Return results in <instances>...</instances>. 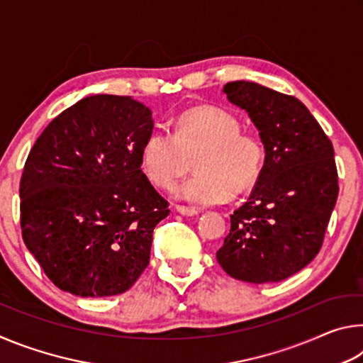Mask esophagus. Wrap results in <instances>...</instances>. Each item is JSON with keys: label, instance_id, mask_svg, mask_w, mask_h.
I'll use <instances>...</instances> for the list:
<instances>
[{"label": "esophagus", "instance_id": "34e87169", "mask_svg": "<svg viewBox=\"0 0 363 363\" xmlns=\"http://www.w3.org/2000/svg\"><path fill=\"white\" fill-rule=\"evenodd\" d=\"M176 210L177 213L184 214V216H196V214H199V210H195V208H190V206H184V205H177Z\"/></svg>", "mask_w": 363, "mask_h": 363}]
</instances>
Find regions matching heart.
I'll list each match as a JSON object with an SVG mask.
<instances>
[{
	"mask_svg": "<svg viewBox=\"0 0 363 363\" xmlns=\"http://www.w3.org/2000/svg\"><path fill=\"white\" fill-rule=\"evenodd\" d=\"M242 123L229 110L199 106L182 112L174 131L153 130L140 149V163L157 187L171 190L192 169L196 176L177 187L179 199L214 205L253 186L266 150L255 134L240 133Z\"/></svg>",
	"mask_w": 363,
	"mask_h": 363,
	"instance_id": "b5f03b06",
	"label": "heart"
}]
</instances>
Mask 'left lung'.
<instances>
[{"mask_svg":"<svg viewBox=\"0 0 363 363\" xmlns=\"http://www.w3.org/2000/svg\"><path fill=\"white\" fill-rule=\"evenodd\" d=\"M224 93L253 120L266 160L248 201L230 214L218 262L248 284L285 280L323 245L340 192L333 144L294 96L251 82L227 83Z\"/></svg>","mask_w":363,"mask_h":363,"instance_id":"left-lung-1","label":"left lung"}]
</instances>
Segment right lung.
Masks as SVG:
<instances>
[{"label": "right lung", "instance_id": "1", "mask_svg": "<svg viewBox=\"0 0 363 363\" xmlns=\"http://www.w3.org/2000/svg\"><path fill=\"white\" fill-rule=\"evenodd\" d=\"M152 112L130 96L84 97L57 115L21 177V229L48 279L77 296L130 290L169 214L140 169Z\"/></svg>", "mask_w": 363, "mask_h": 363}]
</instances>
